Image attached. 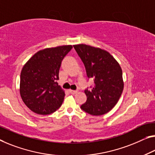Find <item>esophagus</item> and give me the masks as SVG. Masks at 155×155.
Here are the masks:
<instances>
[{
    "label": "esophagus",
    "mask_w": 155,
    "mask_h": 155,
    "mask_svg": "<svg viewBox=\"0 0 155 155\" xmlns=\"http://www.w3.org/2000/svg\"><path fill=\"white\" fill-rule=\"evenodd\" d=\"M69 92L71 93V94H75L76 93L78 92V91H77V90H71V89H70Z\"/></svg>",
    "instance_id": "1"
}]
</instances>
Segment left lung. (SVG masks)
<instances>
[{"instance_id": "obj_1", "label": "left lung", "mask_w": 155, "mask_h": 155, "mask_svg": "<svg viewBox=\"0 0 155 155\" xmlns=\"http://www.w3.org/2000/svg\"><path fill=\"white\" fill-rule=\"evenodd\" d=\"M73 47L84 64L87 77L93 78L95 84L91 90H84L87 100L80 108L91 115H103L116 105L122 94V69L104 50L85 44Z\"/></svg>"}]
</instances>
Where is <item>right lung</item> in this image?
<instances>
[{
  "label": "right lung",
  "instance_id": "1",
  "mask_svg": "<svg viewBox=\"0 0 155 155\" xmlns=\"http://www.w3.org/2000/svg\"><path fill=\"white\" fill-rule=\"evenodd\" d=\"M72 48L68 45L41 50L23 67L20 94L25 105L33 112L47 115L61 107L65 94L57 80L61 61Z\"/></svg>",
  "mask_w": 155,
  "mask_h": 155
}]
</instances>
